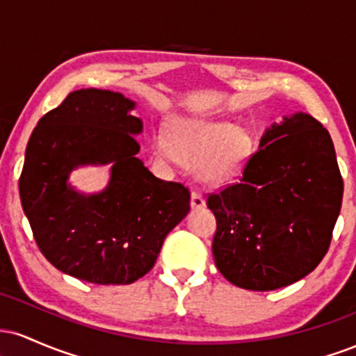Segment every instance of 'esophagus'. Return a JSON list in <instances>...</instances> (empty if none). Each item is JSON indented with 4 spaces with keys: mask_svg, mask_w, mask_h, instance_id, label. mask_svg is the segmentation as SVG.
Wrapping results in <instances>:
<instances>
[{
    "mask_svg": "<svg viewBox=\"0 0 356 356\" xmlns=\"http://www.w3.org/2000/svg\"><path fill=\"white\" fill-rule=\"evenodd\" d=\"M204 206H206V201H204L201 192L192 191V194H191V207H192V209H195V211L202 209Z\"/></svg>",
    "mask_w": 356,
    "mask_h": 356,
    "instance_id": "34e87169",
    "label": "esophagus"
}]
</instances>
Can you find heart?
Instances as JSON below:
<instances>
[{
  "mask_svg": "<svg viewBox=\"0 0 356 356\" xmlns=\"http://www.w3.org/2000/svg\"><path fill=\"white\" fill-rule=\"evenodd\" d=\"M155 149L197 167L202 182L222 186L243 175L254 154V140L232 122L179 120L170 125L169 140L159 137Z\"/></svg>",
  "mask_w": 356,
  "mask_h": 356,
  "instance_id": "1",
  "label": "heart"
}]
</instances>
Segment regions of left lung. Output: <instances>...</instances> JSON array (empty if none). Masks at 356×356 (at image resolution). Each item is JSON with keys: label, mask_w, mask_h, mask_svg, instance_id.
Segmentation results:
<instances>
[{"label": "left lung", "mask_w": 356, "mask_h": 356, "mask_svg": "<svg viewBox=\"0 0 356 356\" xmlns=\"http://www.w3.org/2000/svg\"><path fill=\"white\" fill-rule=\"evenodd\" d=\"M341 197L328 130L301 112L273 124L241 181L207 197L220 275L251 291L300 281L328 251Z\"/></svg>", "instance_id": "1"}]
</instances>
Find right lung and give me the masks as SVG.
Here are the masks:
<instances>
[{
	"instance_id": "right-lung-1",
	"label": "right lung",
	"mask_w": 356,
	"mask_h": 356,
	"mask_svg": "<svg viewBox=\"0 0 356 356\" xmlns=\"http://www.w3.org/2000/svg\"><path fill=\"white\" fill-rule=\"evenodd\" d=\"M136 102L99 88L72 92L28 140L19 197L42 254L65 275L130 284L154 268L165 236L191 209L181 182L155 177L137 157ZM112 163L108 187L85 196L67 184L80 165Z\"/></svg>"
}]
</instances>
